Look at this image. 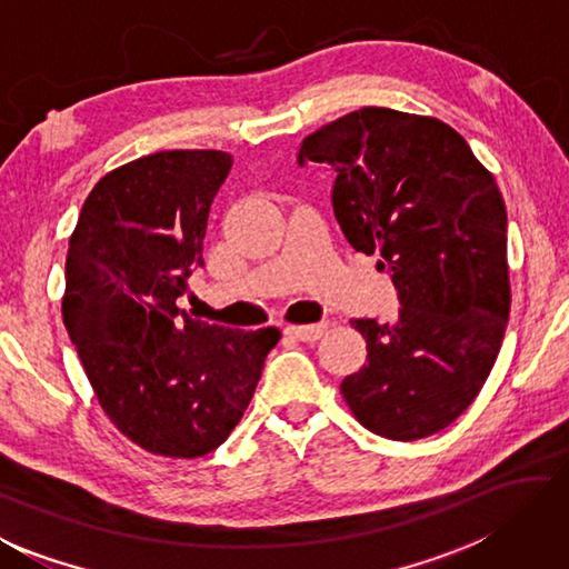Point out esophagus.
<instances>
[{
  "label": "esophagus",
  "instance_id": "obj_1",
  "mask_svg": "<svg viewBox=\"0 0 569 569\" xmlns=\"http://www.w3.org/2000/svg\"><path fill=\"white\" fill-rule=\"evenodd\" d=\"M326 328H328V323H313V326H288V328H286V336L303 340V343H313V340H318L320 336L326 333Z\"/></svg>",
  "mask_w": 569,
  "mask_h": 569
}]
</instances>
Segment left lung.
Segmentation results:
<instances>
[{
	"label": "left lung",
	"instance_id": "8db88e82",
	"mask_svg": "<svg viewBox=\"0 0 569 569\" xmlns=\"http://www.w3.org/2000/svg\"><path fill=\"white\" fill-rule=\"evenodd\" d=\"M330 163L333 211L398 288L392 323L358 318L368 363L340 383L363 428L420 440L478 398L510 313L508 213L492 173L432 117L363 107L308 133L298 163Z\"/></svg>",
	"mask_w": 569,
	"mask_h": 569
}]
</instances>
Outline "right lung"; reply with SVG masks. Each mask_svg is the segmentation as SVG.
Returning <instances> with one entry per match:
<instances>
[{"instance_id":"add662e5","label":"right lung","mask_w":569,"mask_h":569,"mask_svg":"<svg viewBox=\"0 0 569 569\" xmlns=\"http://www.w3.org/2000/svg\"><path fill=\"white\" fill-rule=\"evenodd\" d=\"M233 157L173 149L123 163L91 189L69 239L61 316L99 406L131 442L201 458L239 426L276 328L231 330L177 306L203 266L213 196Z\"/></svg>"}]
</instances>
